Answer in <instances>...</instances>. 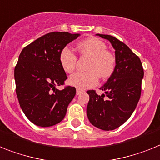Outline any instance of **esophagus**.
<instances>
[{"label": "esophagus", "mask_w": 160, "mask_h": 160, "mask_svg": "<svg viewBox=\"0 0 160 160\" xmlns=\"http://www.w3.org/2000/svg\"><path fill=\"white\" fill-rule=\"evenodd\" d=\"M81 92H82V90H80V89H77V90H76V94L77 95H80Z\"/></svg>", "instance_id": "obj_1"}]
</instances>
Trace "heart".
<instances>
[{"label": "heart", "instance_id": "obj_1", "mask_svg": "<svg viewBox=\"0 0 160 160\" xmlns=\"http://www.w3.org/2000/svg\"><path fill=\"white\" fill-rule=\"evenodd\" d=\"M104 41L96 37H91L77 45V49L81 57L89 58L86 66L87 72H76L70 76L68 83L78 89L84 90L94 87L99 77L107 79L114 74L116 68V57L107 50ZM59 62L67 73L75 71L77 64V57L69 46H65L60 51Z\"/></svg>", "mask_w": 160, "mask_h": 160}]
</instances>
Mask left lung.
<instances>
[{
    "label": "left lung",
    "mask_w": 160,
    "mask_h": 160,
    "mask_svg": "<svg viewBox=\"0 0 160 160\" xmlns=\"http://www.w3.org/2000/svg\"><path fill=\"white\" fill-rule=\"evenodd\" d=\"M98 35L111 43L117 64L113 75L100 88L105 94L100 96L95 90L87 91L89 95L87 115L92 125L109 131L125 123L133 113L142 93L144 71L139 57L124 43L110 35Z\"/></svg>",
    "instance_id": "8db88e82"
}]
</instances>
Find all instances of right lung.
<instances>
[{
  "label": "right lung",
  "mask_w": 160,
  "mask_h": 160,
  "mask_svg": "<svg viewBox=\"0 0 160 160\" xmlns=\"http://www.w3.org/2000/svg\"><path fill=\"white\" fill-rule=\"evenodd\" d=\"M79 37L67 32H52L22 49L14 68L16 94L20 107L31 122L49 127L61 122L76 93L64 85L68 79L59 62L60 51Z\"/></svg>",
  "instance_id": "obj_1"
}]
</instances>
